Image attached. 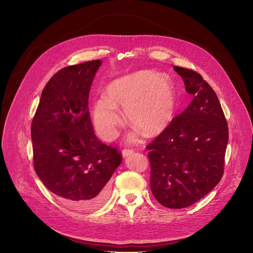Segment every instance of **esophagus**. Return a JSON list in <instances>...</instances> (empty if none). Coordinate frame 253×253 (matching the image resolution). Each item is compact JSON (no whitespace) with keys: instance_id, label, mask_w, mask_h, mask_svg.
Returning a JSON list of instances; mask_svg holds the SVG:
<instances>
[{"instance_id":"1","label":"esophagus","mask_w":253,"mask_h":253,"mask_svg":"<svg viewBox=\"0 0 253 253\" xmlns=\"http://www.w3.org/2000/svg\"><path fill=\"white\" fill-rule=\"evenodd\" d=\"M133 152H134V151L131 150V149H124V150L122 151V156L125 158V157H127V156L133 154Z\"/></svg>"}]
</instances>
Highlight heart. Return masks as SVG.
<instances>
[{
  "label": "heart",
  "mask_w": 253,
  "mask_h": 253,
  "mask_svg": "<svg viewBox=\"0 0 253 253\" xmlns=\"http://www.w3.org/2000/svg\"><path fill=\"white\" fill-rule=\"evenodd\" d=\"M119 107L124 108L126 119L135 126L128 134L129 141H136L141 131L149 136L158 134L169 125L175 112L173 84L164 75L141 71L108 85L106 97L98 99L93 107L95 128L107 141L118 135L122 123Z\"/></svg>",
  "instance_id": "1"
}]
</instances>
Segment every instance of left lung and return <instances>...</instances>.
I'll list each match as a JSON object with an SVG mask.
<instances>
[{"instance_id": "1", "label": "left lung", "mask_w": 253, "mask_h": 253, "mask_svg": "<svg viewBox=\"0 0 253 253\" xmlns=\"http://www.w3.org/2000/svg\"><path fill=\"white\" fill-rule=\"evenodd\" d=\"M173 69L193 100L147 149L154 197L165 207L179 209L194 204L220 181L228 127L217 96L200 74Z\"/></svg>"}]
</instances>
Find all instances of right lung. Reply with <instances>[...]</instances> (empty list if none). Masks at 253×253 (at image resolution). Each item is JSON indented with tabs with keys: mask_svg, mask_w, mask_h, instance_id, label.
Segmentation results:
<instances>
[{
	"mask_svg": "<svg viewBox=\"0 0 253 253\" xmlns=\"http://www.w3.org/2000/svg\"><path fill=\"white\" fill-rule=\"evenodd\" d=\"M94 60L63 68L45 86L31 127L34 168L44 185L76 210L101 206L122 162L95 135L88 99L101 66Z\"/></svg>",
	"mask_w": 253,
	"mask_h": 253,
	"instance_id": "add662e5",
	"label": "right lung"
}]
</instances>
